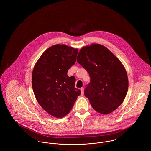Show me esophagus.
Here are the masks:
<instances>
[{
    "label": "esophagus",
    "instance_id": "1",
    "mask_svg": "<svg viewBox=\"0 0 151 151\" xmlns=\"http://www.w3.org/2000/svg\"><path fill=\"white\" fill-rule=\"evenodd\" d=\"M81 95L83 96V88H81Z\"/></svg>",
    "mask_w": 151,
    "mask_h": 151
}]
</instances>
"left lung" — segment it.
Returning <instances> with one entry per match:
<instances>
[{
	"mask_svg": "<svg viewBox=\"0 0 151 151\" xmlns=\"http://www.w3.org/2000/svg\"><path fill=\"white\" fill-rule=\"evenodd\" d=\"M77 62L90 75L84 94L93 109L103 115L116 109L128 88L127 72L119 60L104 46L92 44L79 50Z\"/></svg>",
	"mask_w": 151,
	"mask_h": 151,
	"instance_id": "8db88e82",
	"label": "left lung"
}]
</instances>
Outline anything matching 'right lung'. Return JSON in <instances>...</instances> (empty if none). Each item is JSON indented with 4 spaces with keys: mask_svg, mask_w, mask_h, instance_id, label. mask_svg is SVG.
I'll use <instances>...</instances> for the list:
<instances>
[{
    "mask_svg": "<svg viewBox=\"0 0 151 151\" xmlns=\"http://www.w3.org/2000/svg\"><path fill=\"white\" fill-rule=\"evenodd\" d=\"M78 51L64 44L54 45L44 51L34 66L32 85L36 99L54 117L67 115L81 94L75 88V78L68 76Z\"/></svg>",
    "mask_w": 151,
    "mask_h": 151,
    "instance_id": "obj_1",
    "label": "right lung"
}]
</instances>
